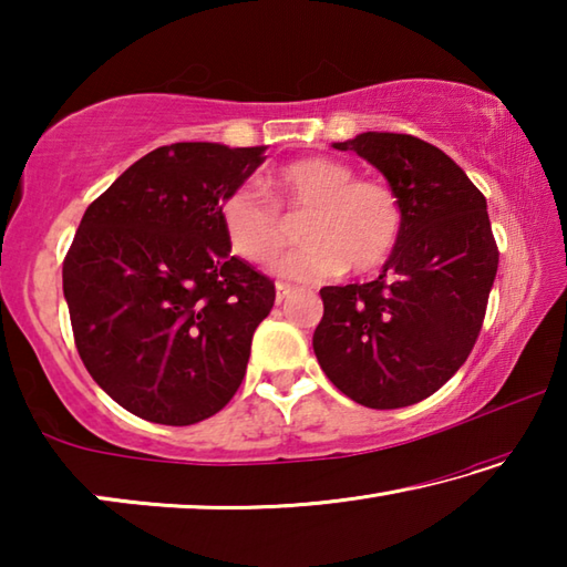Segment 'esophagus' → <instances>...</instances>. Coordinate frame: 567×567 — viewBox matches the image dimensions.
I'll use <instances>...</instances> for the list:
<instances>
[{
	"mask_svg": "<svg viewBox=\"0 0 567 567\" xmlns=\"http://www.w3.org/2000/svg\"><path fill=\"white\" fill-rule=\"evenodd\" d=\"M295 290L290 285H285V282H277V302H285L287 297H290Z\"/></svg>",
	"mask_w": 567,
	"mask_h": 567,
	"instance_id": "34e87169",
	"label": "esophagus"
}]
</instances>
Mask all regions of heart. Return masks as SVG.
Here are the masks:
<instances>
[{
    "instance_id": "obj_1",
    "label": "heart",
    "mask_w": 567,
    "mask_h": 567,
    "mask_svg": "<svg viewBox=\"0 0 567 567\" xmlns=\"http://www.w3.org/2000/svg\"><path fill=\"white\" fill-rule=\"evenodd\" d=\"M272 197L255 185H239L219 203L229 249L247 262H272L290 243L280 209L305 215V247L277 262V275L297 282H322L344 270L368 275L390 260L402 235L400 195L388 182L358 177L350 165L307 157L285 165L270 179Z\"/></svg>"
}]
</instances>
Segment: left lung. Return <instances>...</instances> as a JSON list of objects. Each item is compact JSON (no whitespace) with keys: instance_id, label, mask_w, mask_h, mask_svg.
Listing matches in <instances>:
<instances>
[{"instance_id":"obj_1","label":"left lung","mask_w":567,"mask_h":567,"mask_svg":"<svg viewBox=\"0 0 567 567\" xmlns=\"http://www.w3.org/2000/svg\"><path fill=\"white\" fill-rule=\"evenodd\" d=\"M332 147L388 177L405 223L378 280L322 287L312 348L350 400L415 405L455 375L483 328L501 257L487 203L443 150L412 134L362 132Z\"/></svg>"}]
</instances>
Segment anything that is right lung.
I'll list each match as a JSON object with an SVG mask.
<instances>
[{
	"instance_id": "right-lung-1",
	"label": "right lung",
	"mask_w": 567,
	"mask_h": 567,
	"mask_svg": "<svg viewBox=\"0 0 567 567\" xmlns=\"http://www.w3.org/2000/svg\"><path fill=\"white\" fill-rule=\"evenodd\" d=\"M262 152L157 147L82 217L62 267L74 344L132 415L195 425L243 385L275 282L229 255L219 203L262 165Z\"/></svg>"
}]
</instances>
